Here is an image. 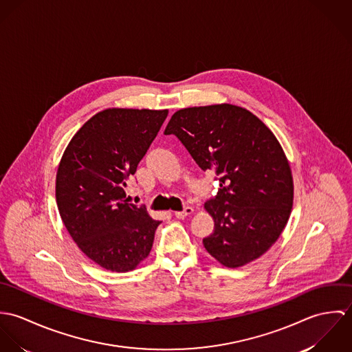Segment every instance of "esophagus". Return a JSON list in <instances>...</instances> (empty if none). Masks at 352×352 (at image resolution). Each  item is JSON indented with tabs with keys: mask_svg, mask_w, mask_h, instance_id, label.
Masks as SVG:
<instances>
[{
	"mask_svg": "<svg viewBox=\"0 0 352 352\" xmlns=\"http://www.w3.org/2000/svg\"><path fill=\"white\" fill-rule=\"evenodd\" d=\"M194 212V208L191 207V206H187V207H184L182 211H176L175 212V217L176 218H184V217H187V215H190V214H192Z\"/></svg>",
	"mask_w": 352,
	"mask_h": 352,
	"instance_id": "34e87169",
	"label": "esophagus"
}]
</instances>
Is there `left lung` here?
Wrapping results in <instances>:
<instances>
[{
	"instance_id": "obj_1",
	"label": "left lung",
	"mask_w": 352,
	"mask_h": 352,
	"mask_svg": "<svg viewBox=\"0 0 352 352\" xmlns=\"http://www.w3.org/2000/svg\"><path fill=\"white\" fill-rule=\"evenodd\" d=\"M186 146L203 170H214L217 195L204 203L214 232L203 245L229 268L268 251L283 232L293 207L289 161L272 131L233 104L175 112L164 131Z\"/></svg>"
}]
</instances>
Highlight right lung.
<instances>
[{
	"mask_svg": "<svg viewBox=\"0 0 352 352\" xmlns=\"http://www.w3.org/2000/svg\"><path fill=\"white\" fill-rule=\"evenodd\" d=\"M166 116L168 109H104L76 133L60 158L59 215L78 248L105 270L131 271L151 253L161 222L129 203L124 187Z\"/></svg>",
	"mask_w": 352,
	"mask_h": 352,
	"instance_id": "add662e5",
	"label": "right lung"
}]
</instances>
